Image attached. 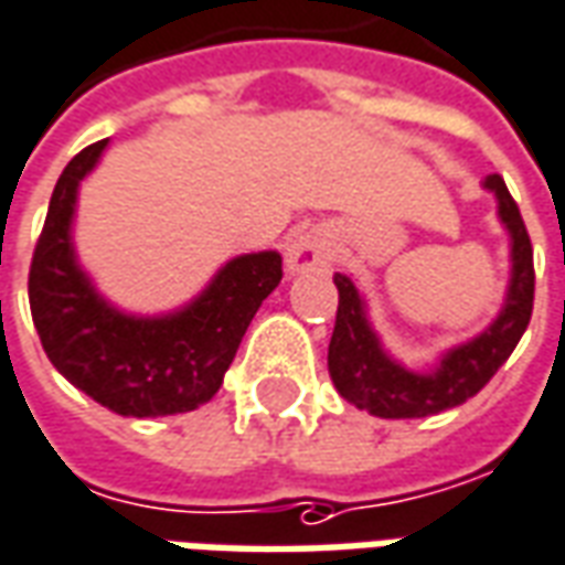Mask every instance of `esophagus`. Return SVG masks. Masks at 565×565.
Masks as SVG:
<instances>
[{
    "label": "esophagus",
    "instance_id": "34e87169",
    "mask_svg": "<svg viewBox=\"0 0 565 565\" xmlns=\"http://www.w3.org/2000/svg\"><path fill=\"white\" fill-rule=\"evenodd\" d=\"M331 262H334V246H331V239L322 231H303V234L291 239L289 267L295 274L326 270Z\"/></svg>",
    "mask_w": 565,
    "mask_h": 565
}]
</instances>
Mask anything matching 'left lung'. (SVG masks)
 Returning <instances> with one entry per match:
<instances>
[{
    "instance_id": "8db88e82",
    "label": "left lung",
    "mask_w": 565,
    "mask_h": 565,
    "mask_svg": "<svg viewBox=\"0 0 565 565\" xmlns=\"http://www.w3.org/2000/svg\"><path fill=\"white\" fill-rule=\"evenodd\" d=\"M483 185L499 198V215L511 231V262H514L511 289H508L505 310L499 313L493 326L487 328L481 338L444 355L438 371L414 374L395 365L390 355L380 350L355 286L347 276L334 274L338 319H334V331L328 343V371L340 395L359 411H367L371 417L417 419L466 404L505 365L508 355L514 353L518 340L530 326L532 298H535L530 234L505 179L493 173L483 179Z\"/></svg>"
}]
</instances>
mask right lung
Instances as JSON below:
<instances>
[{
	"label": "right lung",
	"mask_w": 565,
	"mask_h": 565,
	"mask_svg": "<svg viewBox=\"0 0 565 565\" xmlns=\"http://www.w3.org/2000/svg\"><path fill=\"white\" fill-rule=\"evenodd\" d=\"M106 139L82 148L60 173L30 264V310L51 365L121 417L185 414L210 402L234 362L252 316L282 279L276 252L227 264L188 310L134 319L99 301L70 246L75 191Z\"/></svg>",
	"instance_id": "add662e5"
}]
</instances>
